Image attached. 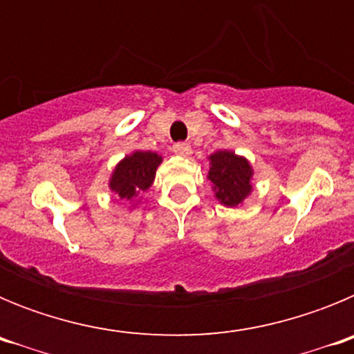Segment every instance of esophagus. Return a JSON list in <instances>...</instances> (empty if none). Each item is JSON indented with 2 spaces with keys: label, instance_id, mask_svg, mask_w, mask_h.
Returning a JSON list of instances; mask_svg holds the SVG:
<instances>
[{
  "label": "esophagus",
  "instance_id": "1",
  "mask_svg": "<svg viewBox=\"0 0 354 354\" xmlns=\"http://www.w3.org/2000/svg\"><path fill=\"white\" fill-rule=\"evenodd\" d=\"M174 152L177 156H183V158H187V156H192V147L187 145V143L179 142L174 145Z\"/></svg>",
  "mask_w": 354,
  "mask_h": 354
}]
</instances>
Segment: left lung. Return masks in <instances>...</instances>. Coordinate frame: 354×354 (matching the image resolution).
Masks as SVG:
<instances>
[{
  "mask_svg": "<svg viewBox=\"0 0 354 354\" xmlns=\"http://www.w3.org/2000/svg\"><path fill=\"white\" fill-rule=\"evenodd\" d=\"M207 179L212 183L216 198L227 207H237L252 193L253 168L248 159L232 150H218L209 156Z\"/></svg>",
  "mask_w": 354,
  "mask_h": 354,
  "instance_id": "1",
  "label": "left lung"
}]
</instances>
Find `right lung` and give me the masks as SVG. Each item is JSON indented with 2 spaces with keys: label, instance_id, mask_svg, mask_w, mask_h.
Instances as JSON below:
<instances>
[{
  "label": "right lung",
  "instance_id": "1",
  "mask_svg": "<svg viewBox=\"0 0 354 354\" xmlns=\"http://www.w3.org/2000/svg\"><path fill=\"white\" fill-rule=\"evenodd\" d=\"M162 158L150 150H134L126 156L115 167L109 189L117 193L120 198L133 202L140 193L147 192L156 179V170L161 165Z\"/></svg>",
  "mask_w": 354,
  "mask_h": 354
}]
</instances>
